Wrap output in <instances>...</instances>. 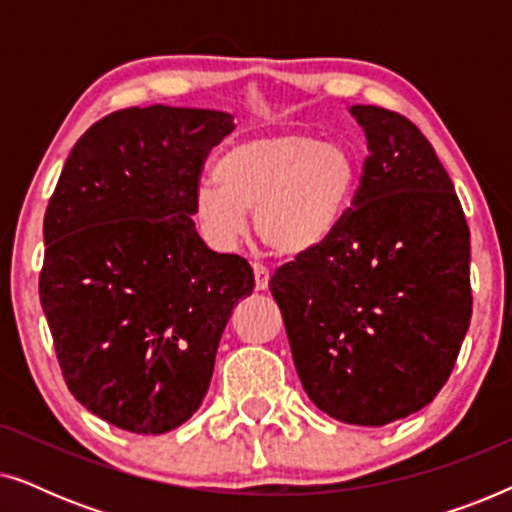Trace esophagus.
Listing matches in <instances>:
<instances>
[{
  "label": "esophagus",
  "mask_w": 512,
  "mask_h": 512,
  "mask_svg": "<svg viewBox=\"0 0 512 512\" xmlns=\"http://www.w3.org/2000/svg\"><path fill=\"white\" fill-rule=\"evenodd\" d=\"M254 279H256V291H265L270 284V272L265 265L254 263Z\"/></svg>",
  "instance_id": "obj_1"
}]
</instances>
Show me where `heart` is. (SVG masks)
I'll list each match as a JSON object with an SVG mask.
<instances>
[{"label": "heart", "instance_id": "heart-1", "mask_svg": "<svg viewBox=\"0 0 512 512\" xmlns=\"http://www.w3.org/2000/svg\"><path fill=\"white\" fill-rule=\"evenodd\" d=\"M359 156L345 142L300 130L242 139L214 165V181L195 193L205 235L230 247L247 233L249 212L265 244L284 256L324 247L352 207Z\"/></svg>", "mask_w": 512, "mask_h": 512}]
</instances>
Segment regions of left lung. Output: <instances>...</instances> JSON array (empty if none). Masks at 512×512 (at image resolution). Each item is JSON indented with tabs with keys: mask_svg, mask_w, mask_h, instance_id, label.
<instances>
[{
	"mask_svg": "<svg viewBox=\"0 0 512 512\" xmlns=\"http://www.w3.org/2000/svg\"><path fill=\"white\" fill-rule=\"evenodd\" d=\"M368 158L324 247L270 279L298 377L333 419L384 426L429 405L471 324V233L452 179L419 128L354 104Z\"/></svg>",
	"mask_w": 512,
	"mask_h": 512,
	"instance_id": "obj_1",
	"label": "left lung"
}]
</instances>
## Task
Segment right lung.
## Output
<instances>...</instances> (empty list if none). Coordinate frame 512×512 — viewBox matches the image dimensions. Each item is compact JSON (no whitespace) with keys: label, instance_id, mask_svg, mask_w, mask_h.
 <instances>
[{"label":"right lung","instance_id":"right-lung-1","mask_svg":"<svg viewBox=\"0 0 512 512\" xmlns=\"http://www.w3.org/2000/svg\"><path fill=\"white\" fill-rule=\"evenodd\" d=\"M235 130L212 109L104 116L74 144L44 216L39 298L69 391L142 436L200 408L254 270L216 254L191 216L207 153Z\"/></svg>","mask_w":512,"mask_h":512}]
</instances>
